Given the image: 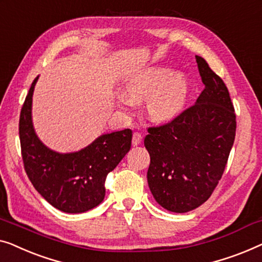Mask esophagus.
<instances>
[{
	"mask_svg": "<svg viewBox=\"0 0 262 262\" xmlns=\"http://www.w3.org/2000/svg\"><path fill=\"white\" fill-rule=\"evenodd\" d=\"M141 141H142V135L140 134V133L135 132L134 134H133V146H138Z\"/></svg>",
	"mask_w": 262,
	"mask_h": 262,
	"instance_id": "esophagus-1",
	"label": "esophagus"
}]
</instances>
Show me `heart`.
I'll return each instance as SVG.
<instances>
[{"instance_id":"obj_1","label":"heart","mask_w":262,"mask_h":262,"mask_svg":"<svg viewBox=\"0 0 262 262\" xmlns=\"http://www.w3.org/2000/svg\"><path fill=\"white\" fill-rule=\"evenodd\" d=\"M126 94L120 96L121 105L133 108L135 102L146 101L149 120L167 123L184 112L190 96V79L185 72L169 66L153 65L134 73L126 83Z\"/></svg>"}]
</instances>
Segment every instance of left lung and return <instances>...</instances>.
<instances>
[{
  "label": "left lung",
  "mask_w": 262,
  "mask_h": 262,
  "mask_svg": "<svg viewBox=\"0 0 262 262\" xmlns=\"http://www.w3.org/2000/svg\"><path fill=\"white\" fill-rule=\"evenodd\" d=\"M202 91L194 105L165 126L148 128L147 182L157 203L187 212L209 200L226 168L236 132V116L223 80L196 56Z\"/></svg>",
  "instance_id": "left-lung-1"
}]
</instances>
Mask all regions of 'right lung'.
Returning a JSON list of instances; mask_svg holds the SVG:
<instances>
[{"label":"right lung","mask_w":262,"mask_h":262,"mask_svg":"<svg viewBox=\"0 0 262 262\" xmlns=\"http://www.w3.org/2000/svg\"><path fill=\"white\" fill-rule=\"evenodd\" d=\"M38 78L32 83L20 115L19 134L26 173L35 190L56 209L68 213L89 211L104 200L106 176L129 152L132 130L102 134L76 152L51 149L39 139L33 126V93Z\"/></svg>","instance_id":"add662e5"}]
</instances>
